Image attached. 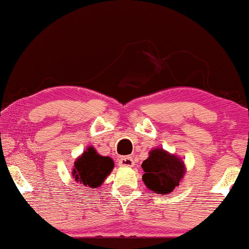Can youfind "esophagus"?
<instances>
[{
  "label": "esophagus",
  "instance_id": "1",
  "mask_svg": "<svg viewBox=\"0 0 249 249\" xmlns=\"http://www.w3.org/2000/svg\"><path fill=\"white\" fill-rule=\"evenodd\" d=\"M119 164L122 166H134V160L131 156H122L119 159Z\"/></svg>",
  "mask_w": 249,
  "mask_h": 249
}]
</instances>
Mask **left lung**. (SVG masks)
I'll return each mask as SVG.
<instances>
[{
  "label": "left lung",
  "mask_w": 249,
  "mask_h": 249,
  "mask_svg": "<svg viewBox=\"0 0 249 249\" xmlns=\"http://www.w3.org/2000/svg\"><path fill=\"white\" fill-rule=\"evenodd\" d=\"M142 181L156 194L166 195L179 185L185 173V165L179 158L170 155L161 148L153 149L142 162Z\"/></svg>",
  "instance_id": "1"
}]
</instances>
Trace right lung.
Returning a JSON list of instances; mask_svg holds the SVG:
<instances>
[{
  "label": "right lung",
  "instance_id": "add662e5",
  "mask_svg": "<svg viewBox=\"0 0 249 249\" xmlns=\"http://www.w3.org/2000/svg\"><path fill=\"white\" fill-rule=\"evenodd\" d=\"M113 165L112 159L98 155L93 147H89L74 162L72 175L76 181H79L84 186L96 188L112 171Z\"/></svg>",
  "mask_w": 249,
  "mask_h": 249
}]
</instances>
